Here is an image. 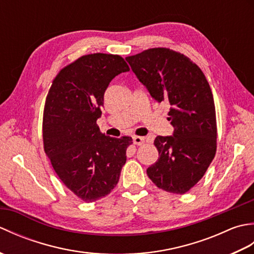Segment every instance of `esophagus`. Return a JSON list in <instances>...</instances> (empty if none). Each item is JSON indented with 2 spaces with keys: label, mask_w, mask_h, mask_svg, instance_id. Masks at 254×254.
Segmentation results:
<instances>
[{
  "label": "esophagus",
  "mask_w": 254,
  "mask_h": 254,
  "mask_svg": "<svg viewBox=\"0 0 254 254\" xmlns=\"http://www.w3.org/2000/svg\"><path fill=\"white\" fill-rule=\"evenodd\" d=\"M144 142H145V139H144V137H142V136H133V143L135 144V145H142V144H144Z\"/></svg>",
  "instance_id": "esophagus-1"
}]
</instances>
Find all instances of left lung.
<instances>
[{
    "label": "left lung",
    "mask_w": 254,
    "mask_h": 254,
    "mask_svg": "<svg viewBox=\"0 0 254 254\" xmlns=\"http://www.w3.org/2000/svg\"><path fill=\"white\" fill-rule=\"evenodd\" d=\"M150 96L170 106L174 136H157L159 157L146 172L155 186L185 194L202 179L216 154L217 126L212 90L202 69L180 52L152 48L127 57Z\"/></svg>",
    "instance_id": "8db88e82"
}]
</instances>
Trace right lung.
<instances>
[{
	"label": "right lung",
	"instance_id": "obj_1",
	"mask_svg": "<svg viewBox=\"0 0 254 254\" xmlns=\"http://www.w3.org/2000/svg\"><path fill=\"white\" fill-rule=\"evenodd\" d=\"M127 71L118 55H86L58 73L47 95L45 152L64 186L84 202H95L113 190L133 143L130 136H107L97 126L108 85Z\"/></svg>",
	"mask_w": 254,
	"mask_h": 254
}]
</instances>
